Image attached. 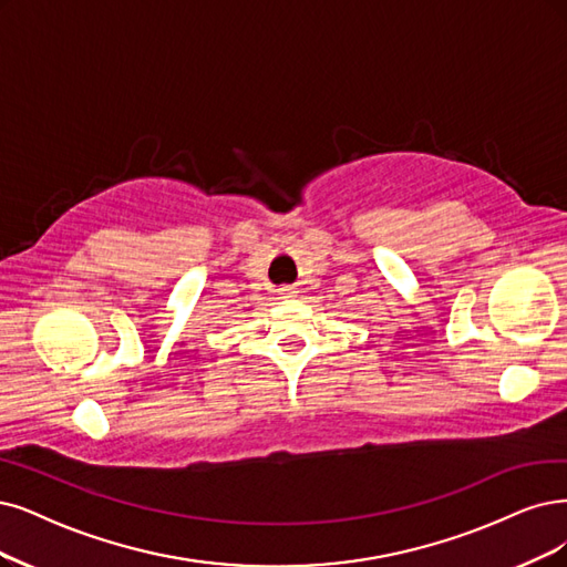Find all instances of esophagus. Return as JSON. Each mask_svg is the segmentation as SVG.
<instances>
[{
	"instance_id": "34e87169",
	"label": "esophagus",
	"mask_w": 567,
	"mask_h": 567,
	"mask_svg": "<svg viewBox=\"0 0 567 567\" xmlns=\"http://www.w3.org/2000/svg\"><path fill=\"white\" fill-rule=\"evenodd\" d=\"M280 295L287 299H295L299 295V289L295 285H285V287H280Z\"/></svg>"
}]
</instances>
